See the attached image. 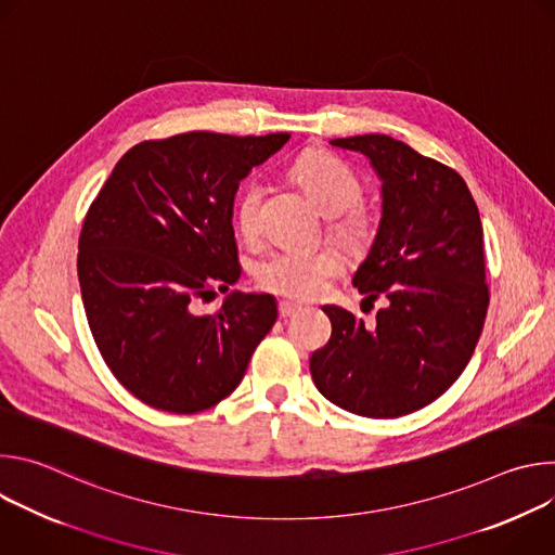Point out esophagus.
<instances>
[{"mask_svg":"<svg viewBox=\"0 0 555 555\" xmlns=\"http://www.w3.org/2000/svg\"><path fill=\"white\" fill-rule=\"evenodd\" d=\"M298 311H302V307H300L298 302H292V300H281V302H279L281 319H289V315H296Z\"/></svg>","mask_w":555,"mask_h":555,"instance_id":"34e87169","label":"esophagus"}]
</instances>
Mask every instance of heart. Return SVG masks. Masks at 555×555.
Masks as SVG:
<instances>
[{"instance_id": "1", "label": "heart", "mask_w": 555, "mask_h": 555, "mask_svg": "<svg viewBox=\"0 0 555 555\" xmlns=\"http://www.w3.org/2000/svg\"><path fill=\"white\" fill-rule=\"evenodd\" d=\"M292 176L307 197L325 217L327 232L349 248H362L371 240V221L356 208L362 186L353 171L325 151H309L292 167ZM263 186L253 180L244 186L236 204V225L246 240H255L261 228ZM343 270V257L332 248L276 250L266 255L255 270L259 287L294 300H309L323 294L327 281Z\"/></svg>"}]
</instances>
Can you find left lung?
Instances as JSON below:
<instances>
[{
  "label": "left lung",
  "instance_id": "obj_1",
  "mask_svg": "<svg viewBox=\"0 0 555 555\" xmlns=\"http://www.w3.org/2000/svg\"><path fill=\"white\" fill-rule=\"evenodd\" d=\"M332 144L366 155L382 182V217L353 285L386 305L373 325L325 305L332 338L309 371L332 404L402 417L443 395L479 343L490 302L479 208L454 169L390 135Z\"/></svg>",
  "mask_w": 555,
  "mask_h": 555
}]
</instances>
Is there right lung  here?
<instances>
[{
    "instance_id": "add662e5",
    "label": "right lung",
    "mask_w": 555,
    "mask_h": 555,
    "mask_svg": "<svg viewBox=\"0 0 555 555\" xmlns=\"http://www.w3.org/2000/svg\"><path fill=\"white\" fill-rule=\"evenodd\" d=\"M289 133L189 131L131 146L92 202L78 283L96 347L140 402L191 415L240 386L276 323L272 294L230 292L242 276L232 228L240 182Z\"/></svg>"
}]
</instances>
